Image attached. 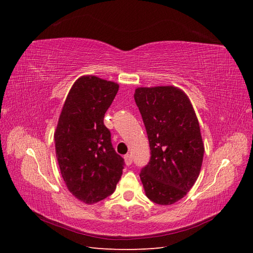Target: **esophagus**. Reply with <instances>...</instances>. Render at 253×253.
I'll return each mask as SVG.
<instances>
[{
    "label": "esophagus",
    "mask_w": 253,
    "mask_h": 253,
    "mask_svg": "<svg viewBox=\"0 0 253 253\" xmlns=\"http://www.w3.org/2000/svg\"><path fill=\"white\" fill-rule=\"evenodd\" d=\"M125 163H126V166H131V165H132V163H133L132 156L129 155V154H126V155L125 156Z\"/></svg>",
    "instance_id": "34e87169"
}]
</instances>
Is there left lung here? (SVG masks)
<instances>
[{"mask_svg": "<svg viewBox=\"0 0 253 253\" xmlns=\"http://www.w3.org/2000/svg\"><path fill=\"white\" fill-rule=\"evenodd\" d=\"M150 143L151 158L140 171L145 195L158 205H172L193 187L204 158V143L189 98L174 86L135 90Z\"/></svg>", "mask_w": 253, "mask_h": 253, "instance_id": "left-lung-1", "label": "left lung"}]
</instances>
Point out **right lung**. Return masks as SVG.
I'll return each mask as SVG.
<instances>
[{
	"instance_id": "obj_1",
	"label": "right lung",
	"mask_w": 253,
	"mask_h": 253,
	"mask_svg": "<svg viewBox=\"0 0 253 253\" xmlns=\"http://www.w3.org/2000/svg\"><path fill=\"white\" fill-rule=\"evenodd\" d=\"M118 88V84L95 76L79 78L58 121L55 143L61 175L68 191L85 204L110 196L125 168L103 122Z\"/></svg>"
}]
</instances>
